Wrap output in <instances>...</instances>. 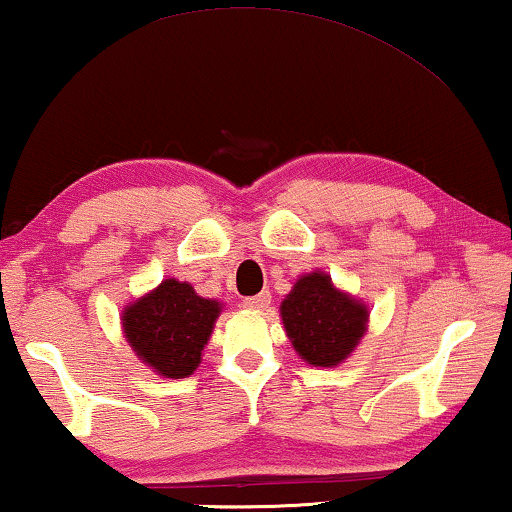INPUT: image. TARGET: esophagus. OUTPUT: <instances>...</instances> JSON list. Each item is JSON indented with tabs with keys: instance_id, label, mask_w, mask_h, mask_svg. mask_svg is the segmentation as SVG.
Wrapping results in <instances>:
<instances>
[{
	"instance_id": "esophagus-1",
	"label": "esophagus",
	"mask_w": 512,
	"mask_h": 512,
	"mask_svg": "<svg viewBox=\"0 0 512 512\" xmlns=\"http://www.w3.org/2000/svg\"><path fill=\"white\" fill-rule=\"evenodd\" d=\"M243 306L248 308V311H255V313H262L266 308L271 306V294L269 292H259L257 297H250L243 301Z\"/></svg>"
}]
</instances>
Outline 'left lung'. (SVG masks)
I'll return each instance as SVG.
<instances>
[{
    "mask_svg": "<svg viewBox=\"0 0 512 512\" xmlns=\"http://www.w3.org/2000/svg\"><path fill=\"white\" fill-rule=\"evenodd\" d=\"M280 318L306 364L338 366L366 334L369 308L338 290L325 271H313L294 283L280 304Z\"/></svg>",
    "mask_w": 512,
    "mask_h": 512,
    "instance_id": "8db88e82",
    "label": "left lung"
}]
</instances>
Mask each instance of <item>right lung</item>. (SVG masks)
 Segmentation results:
<instances>
[{"instance_id": "obj_1", "label": "right lung", "mask_w": 512, "mask_h": 512, "mask_svg": "<svg viewBox=\"0 0 512 512\" xmlns=\"http://www.w3.org/2000/svg\"><path fill=\"white\" fill-rule=\"evenodd\" d=\"M222 304L204 299L190 283L162 280L122 311V331L136 357L164 378H187L201 364Z\"/></svg>"}]
</instances>
